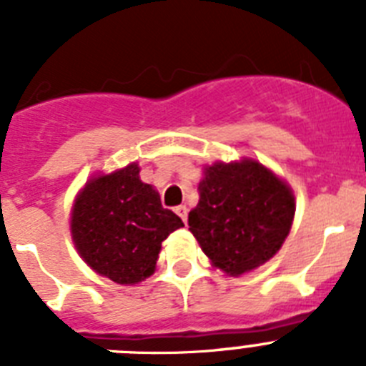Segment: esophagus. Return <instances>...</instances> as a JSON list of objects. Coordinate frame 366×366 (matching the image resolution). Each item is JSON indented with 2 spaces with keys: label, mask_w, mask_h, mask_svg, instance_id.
Returning a JSON list of instances; mask_svg holds the SVG:
<instances>
[{
  "label": "esophagus",
  "mask_w": 366,
  "mask_h": 366,
  "mask_svg": "<svg viewBox=\"0 0 366 366\" xmlns=\"http://www.w3.org/2000/svg\"><path fill=\"white\" fill-rule=\"evenodd\" d=\"M176 214L179 216V218L183 219V222H187V214H189V209H187L185 205H179V207H176Z\"/></svg>",
  "instance_id": "obj_1"
}]
</instances>
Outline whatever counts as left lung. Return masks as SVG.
Segmentation results:
<instances>
[{"label":"left lung","instance_id":"1","mask_svg":"<svg viewBox=\"0 0 366 366\" xmlns=\"http://www.w3.org/2000/svg\"><path fill=\"white\" fill-rule=\"evenodd\" d=\"M198 192L189 231L227 274L236 277L267 262L290 234L295 198L257 161L212 164Z\"/></svg>","mask_w":366,"mask_h":366}]
</instances>
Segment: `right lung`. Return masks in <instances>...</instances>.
Segmentation results:
<instances>
[{
  "instance_id": "right-lung-1",
  "label": "right lung",
  "mask_w": 366,
  "mask_h": 366,
  "mask_svg": "<svg viewBox=\"0 0 366 366\" xmlns=\"http://www.w3.org/2000/svg\"><path fill=\"white\" fill-rule=\"evenodd\" d=\"M183 222L161 205L159 194L139 179V167L92 179L73 207L71 232L80 257L117 284L150 277L161 244Z\"/></svg>"
}]
</instances>
